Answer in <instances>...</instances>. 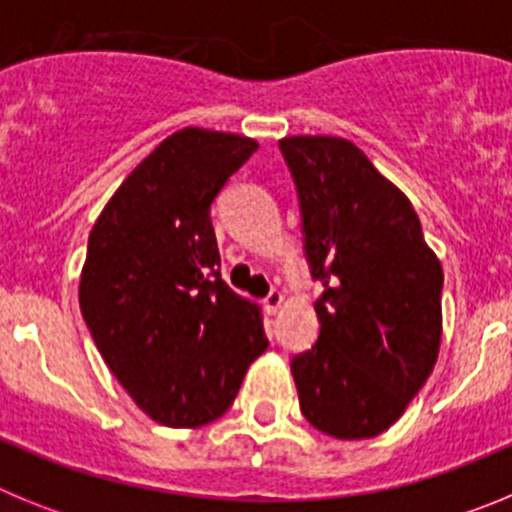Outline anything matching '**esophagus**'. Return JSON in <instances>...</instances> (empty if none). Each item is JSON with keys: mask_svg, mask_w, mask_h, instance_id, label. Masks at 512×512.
I'll return each mask as SVG.
<instances>
[{"mask_svg": "<svg viewBox=\"0 0 512 512\" xmlns=\"http://www.w3.org/2000/svg\"><path fill=\"white\" fill-rule=\"evenodd\" d=\"M282 305H284L282 292H269V295L264 297V307H266V312H269V315H277V312L282 310Z\"/></svg>", "mask_w": 512, "mask_h": 512, "instance_id": "obj_1", "label": "esophagus"}]
</instances>
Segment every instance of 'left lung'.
Instances as JSON below:
<instances>
[{
	"mask_svg": "<svg viewBox=\"0 0 512 512\" xmlns=\"http://www.w3.org/2000/svg\"><path fill=\"white\" fill-rule=\"evenodd\" d=\"M300 194L305 253L325 284L318 343L292 359L300 410L343 441L387 431L431 377L443 269L405 192L336 135L279 140Z\"/></svg>",
	"mask_w": 512,
	"mask_h": 512,
	"instance_id": "8db88e82",
	"label": "left lung"
}]
</instances>
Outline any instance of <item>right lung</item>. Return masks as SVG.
Segmentation results:
<instances>
[{
    "instance_id": "obj_1",
    "label": "right lung",
    "mask_w": 512,
    "mask_h": 512,
    "mask_svg": "<svg viewBox=\"0 0 512 512\" xmlns=\"http://www.w3.org/2000/svg\"><path fill=\"white\" fill-rule=\"evenodd\" d=\"M259 143L182 128L130 171L89 233L79 305L104 364L148 418L200 428L266 351L264 315L220 277L210 205Z\"/></svg>"
}]
</instances>
